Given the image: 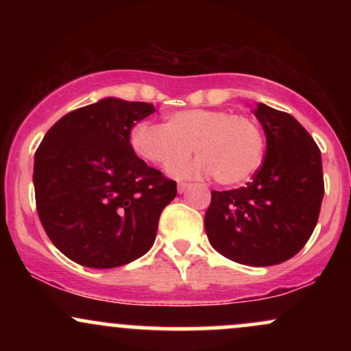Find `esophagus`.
<instances>
[{
  "label": "esophagus",
  "instance_id": "34e87169",
  "mask_svg": "<svg viewBox=\"0 0 351 351\" xmlns=\"http://www.w3.org/2000/svg\"><path fill=\"white\" fill-rule=\"evenodd\" d=\"M189 186H191V184H188V183H178V186H176V188H178V193L181 195V193L186 191V189H188Z\"/></svg>",
  "mask_w": 351,
  "mask_h": 351
}]
</instances>
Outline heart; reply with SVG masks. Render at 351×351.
Wrapping results in <instances>:
<instances>
[{"label":"heart","mask_w":351,"mask_h":351,"mask_svg":"<svg viewBox=\"0 0 351 351\" xmlns=\"http://www.w3.org/2000/svg\"><path fill=\"white\" fill-rule=\"evenodd\" d=\"M130 145L140 158L168 168L176 178L215 175L226 186L247 181L263 163L264 135L245 115H231L221 108H184L170 112L167 123L148 120L135 123ZM193 147L200 156L178 164ZM177 165H175L174 163Z\"/></svg>","instance_id":"b5f03b06"}]
</instances>
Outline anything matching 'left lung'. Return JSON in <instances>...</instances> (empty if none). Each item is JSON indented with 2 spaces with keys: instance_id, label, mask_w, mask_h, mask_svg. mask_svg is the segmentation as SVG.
Instances as JSON below:
<instances>
[{
  "instance_id": "8db88e82",
  "label": "left lung",
  "mask_w": 351,
  "mask_h": 351,
  "mask_svg": "<svg viewBox=\"0 0 351 351\" xmlns=\"http://www.w3.org/2000/svg\"><path fill=\"white\" fill-rule=\"evenodd\" d=\"M265 158L251 183L211 191L204 215L209 244L234 263L265 267L291 259L315 229L324 173L317 143L291 114L257 104Z\"/></svg>"
}]
</instances>
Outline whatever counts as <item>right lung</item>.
<instances>
[{"instance_id": "obj_1", "label": "right lung", "mask_w": 351, "mask_h": 351, "mask_svg": "<svg viewBox=\"0 0 351 351\" xmlns=\"http://www.w3.org/2000/svg\"><path fill=\"white\" fill-rule=\"evenodd\" d=\"M147 102L100 99L58 120L34 155L39 219L52 244L86 267L110 269L155 243L176 183L135 155L130 130Z\"/></svg>"}]
</instances>
